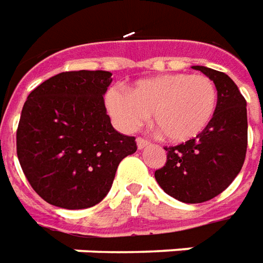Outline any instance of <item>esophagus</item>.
<instances>
[{"instance_id": "obj_1", "label": "esophagus", "mask_w": 263, "mask_h": 263, "mask_svg": "<svg viewBox=\"0 0 263 263\" xmlns=\"http://www.w3.org/2000/svg\"><path fill=\"white\" fill-rule=\"evenodd\" d=\"M136 142H137V147H139V149H144V147H147L150 144L149 140H146V139H143V137H137Z\"/></svg>"}]
</instances>
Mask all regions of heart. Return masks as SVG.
I'll use <instances>...</instances> for the list:
<instances>
[{"label":"heart","mask_w":263,"mask_h":263,"mask_svg":"<svg viewBox=\"0 0 263 263\" xmlns=\"http://www.w3.org/2000/svg\"><path fill=\"white\" fill-rule=\"evenodd\" d=\"M106 106L126 132L140 127L152 114L162 136L172 143L195 139L208 127L218 107V88L206 76L172 73L139 80L121 93L111 88Z\"/></svg>","instance_id":"obj_1"}]
</instances>
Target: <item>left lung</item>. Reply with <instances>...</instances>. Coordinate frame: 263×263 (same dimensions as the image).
Here are the masks:
<instances>
[{
  "instance_id": "1",
  "label": "left lung",
  "mask_w": 263,
  "mask_h": 263,
  "mask_svg": "<svg viewBox=\"0 0 263 263\" xmlns=\"http://www.w3.org/2000/svg\"><path fill=\"white\" fill-rule=\"evenodd\" d=\"M213 80L218 107L200 135L177 146H166L167 159L155 177L167 195L184 203L211 200L233 182L248 147L246 100L228 74L193 66Z\"/></svg>"
}]
</instances>
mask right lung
<instances>
[{
	"instance_id": "1",
	"label": "right lung",
	"mask_w": 263,
	"mask_h": 263,
	"mask_svg": "<svg viewBox=\"0 0 263 263\" xmlns=\"http://www.w3.org/2000/svg\"><path fill=\"white\" fill-rule=\"evenodd\" d=\"M108 71H66L28 94L17 128V156L31 187L47 203L86 209L111 187L136 137L110 123L103 96Z\"/></svg>"
}]
</instances>
